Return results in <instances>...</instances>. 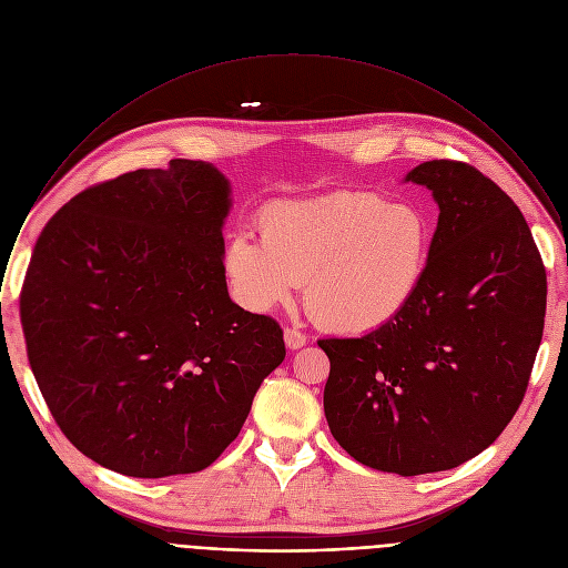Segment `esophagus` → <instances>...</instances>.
<instances>
[{
	"label": "esophagus",
	"instance_id": "esophagus-1",
	"mask_svg": "<svg viewBox=\"0 0 568 568\" xmlns=\"http://www.w3.org/2000/svg\"><path fill=\"white\" fill-rule=\"evenodd\" d=\"M283 335H285V346L290 351H296V348L305 346V335L298 328H285Z\"/></svg>",
	"mask_w": 568,
	"mask_h": 568
}]
</instances>
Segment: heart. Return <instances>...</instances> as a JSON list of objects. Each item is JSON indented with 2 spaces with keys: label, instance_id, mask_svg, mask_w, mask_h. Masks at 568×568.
<instances>
[{
  "label": "heart",
  "instance_id": "obj_1",
  "mask_svg": "<svg viewBox=\"0 0 568 568\" xmlns=\"http://www.w3.org/2000/svg\"><path fill=\"white\" fill-rule=\"evenodd\" d=\"M263 237L235 231L222 254L233 296L254 312L287 303L307 281L305 305L331 331L364 335L393 321L420 290L434 231L412 204L375 193L278 202Z\"/></svg>",
  "mask_w": 568,
  "mask_h": 568
}]
</instances>
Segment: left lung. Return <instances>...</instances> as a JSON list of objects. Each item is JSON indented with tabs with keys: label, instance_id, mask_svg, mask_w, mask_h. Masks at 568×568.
Here are the masks:
<instances>
[{
	"label": "left lung",
	"instance_id": "8db88e82",
	"mask_svg": "<svg viewBox=\"0 0 568 568\" xmlns=\"http://www.w3.org/2000/svg\"><path fill=\"white\" fill-rule=\"evenodd\" d=\"M407 182L438 202L420 290L364 337L318 339L323 409L362 465L416 476L490 447L526 395L546 316V267L517 204L465 161H425Z\"/></svg>",
	"mask_w": 568,
	"mask_h": 568
}]
</instances>
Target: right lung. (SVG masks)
<instances>
[{
  "mask_svg": "<svg viewBox=\"0 0 568 568\" xmlns=\"http://www.w3.org/2000/svg\"><path fill=\"white\" fill-rule=\"evenodd\" d=\"M229 182L171 159L71 197L20 292L27 355L67 440L136 478L209 467L285 359L278 321L229 298Z\"/></svg>",
  "mask_w": 568,
  "mask_h": 568,
  "instance_id": "obj_1",
  "label": "right lung"
}]
</instances>
